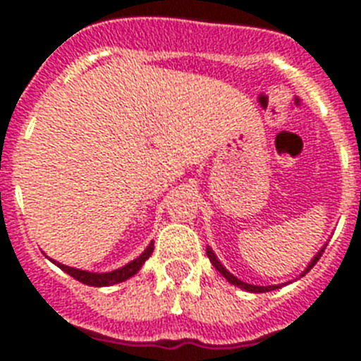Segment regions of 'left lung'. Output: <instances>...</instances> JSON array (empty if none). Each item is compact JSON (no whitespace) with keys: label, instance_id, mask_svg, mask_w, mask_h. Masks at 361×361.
<instances>
[{"label":"left lung","instance_id":"8db88e82","mask_svg":"<svg viewBox=\"0 0 361 361\" xmlns=\"http://www.w3.org/2000/svg\"><path fill=\"white\" fill-rule=\"evenodd\" d=\"M324 249H326V247H322V251H320L319 255H317V257L313 258V260H311V264H309L307 269H305V271H303L302 275L307 274L309 269L313 268L314 264L319 262V258L322 257V252H324ZM206 255H208V258H209V260H212V264H214V266H215V269H217V271H219V274L223 275V277H225L226 281H228V283L240 286V288H243V290L255 292V294H257V292H269V290H275V288H277V286H275V285L274 286H257V285H249V283H243V281H240V279H238V277H234V275H232L231 271H226V268H223V264H221L219 260H217V257H215L212 249H206Z\"/></svg>","mask_w":361,"mask_h":361}]
</instances>
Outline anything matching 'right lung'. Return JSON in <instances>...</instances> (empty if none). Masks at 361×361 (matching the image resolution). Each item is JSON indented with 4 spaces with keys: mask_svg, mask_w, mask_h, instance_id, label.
<instances>
[{
    "mask_svg": "<svg viewBox=\"0 0 361 361\" xmlns=\"http://www.w3.org/2000/svg\"><path fill=\"white\" fill-rule=\"evenodd\" d=\"M152 252H153V241L147 245V249L142 252L140 257L135 258L133 262L125 264L123 268L109 271V274H92V271H84V269L69 268V266H63V264H58V266L63 269L65 274H69L71 277H75L76 281H80V283H84V285L110 286V285H116V283H123V281H127L129 277H133V275L142 268V264L152 257Z\"/></svg>",
    "mask_w": 361,
    "mask_h": 361,
    "instance_id": "add662e5",
    "label": "right lung"
}]
</instances>
